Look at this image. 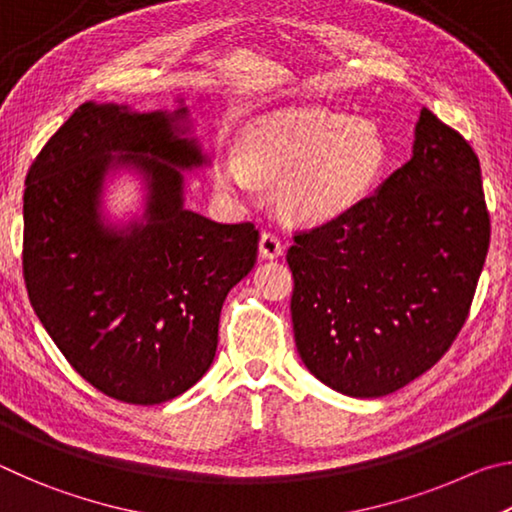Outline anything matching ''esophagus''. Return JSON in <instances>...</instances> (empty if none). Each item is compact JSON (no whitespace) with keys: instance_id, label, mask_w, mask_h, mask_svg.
<instances>
[{"instance_id":"1","label":"esophagus","mask_w":512,"mask_h":512,"mask_svg":"<svg viewBox=\"0 0 512 512\" xmlns=\"http://www.w3.org/2000/svg\"><path fill=\"white\" fill-rule=\"evenodd\" d=\"M282 250H284V244L280 241V237L273 235V232H262V237H259V255L266 259H273V257H280Z\"/></svg>"}]
</instances>
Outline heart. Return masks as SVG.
Returning <instances> with one entry per match:
<instances>
[{
    "instance_id": "1",
    "label": "heart",
    "mask_w": 512,
    "mask_h": 512,
    "mask_svg": "<svg viewBox=\"0 0 512 512\" xmlns=\"http://www.w3.org/2000/svg\"><path fill=\"white\" fill-rule=\"evenodd\" d=\"M381 162L377 128L329 108L277 110L250 126L241 158L216 167V185L235 198L255 194L257 176H283L280 201L300 219H327L357 201Z\"/></svg>"
}]
</instances>
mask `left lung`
Returning <instances> with one entry per match:
<instances>
[{
	"label": "left lung",
	"instance_id": "8db88e82",
	"mask_svg": "<svg viewBox=\"0 0 512 512\" xmlns=\"http://www.w3.org/2000/svg\"><path fill=\"white\" fill-rule=\"evenodd\" d=\"M488 246L479 158L422 108L404 167L293 235L291 320L302 363L343 395L400 391L452 348Z\"/></svg>",
	"mask_w": 512,
	"mask_h": 512
}]
</instances>
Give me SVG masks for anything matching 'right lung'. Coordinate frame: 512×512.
<instances>
[{
	"instance_id": "obj_1",
	"label": "right lung",
	"mask_w": 512,
	"mask_h": 512,
	"mask_svg": "<svg viewBox=\"0 0 512 512\" xmlns=\"http://www.w3.org/2000/svg\"><path fill=\"white\" fill-rule=\"evenodd\" d=\"M185 119L187 108L169 115L88 101L27 173L22 266L33 311L69 366L128 404L173 400L205 375L223 300L257 259L253 223L185 210L183 169L207 162L183 137ZM117 163L147 183L143 221L124 231L103 226L98 212Z\"/></svg>"
}]
</instances>
